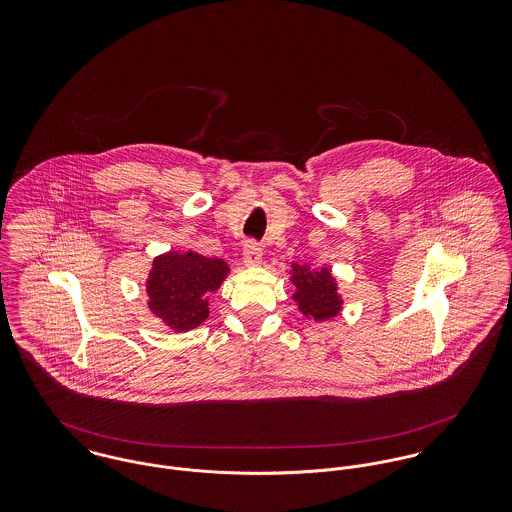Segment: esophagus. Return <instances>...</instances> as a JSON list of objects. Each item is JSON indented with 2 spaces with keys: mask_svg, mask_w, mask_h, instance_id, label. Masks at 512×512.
I'll return each mask as SVG.
<instances>
[{
  "mask_svg": "<svg viewBox=\"0 0 512 512\" xmlns=\"http://www.w3.org/2000/svg\"><path fill=\"white\" fill-rule=\"evenodd\" d=\"M242 260H244L246 266H258L262 262V244L256 242V240H248L244 244Z\"/></svg>",
  "mask_w": 512,
  "mask_h": 512,
  "instance_id": "esophagus-1",
  "label": "esophagus"
}]
</instances>
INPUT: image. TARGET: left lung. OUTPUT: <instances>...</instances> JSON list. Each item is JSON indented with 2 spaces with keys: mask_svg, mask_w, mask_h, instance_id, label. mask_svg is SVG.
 Wrapping results in <instances>:
<instances>
[{
  "mask_svg": "<svg viewBox=\"0 0 512 512\" xmlns=\"http://www.w3.org/2000/svg\"><path fill=\"white\" fill-rule=\"evenodd\" d=\"M295 295L301 311L313 319L333 317L341 309V301L335 292V282L329 270L311 272L307 266H293L292 276Z\"/></svg>",
  "mask_w": 512,
  "mask_h": 512,
  "instance_id": "1",
  "label": "left lung"
}]
</instances>
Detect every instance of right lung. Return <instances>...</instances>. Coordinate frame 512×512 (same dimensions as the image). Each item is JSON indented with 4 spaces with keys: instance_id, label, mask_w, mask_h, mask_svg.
<instances>
[{
    "instance_id": "1",
    "label": "right lung",
    "mask_w": 512,
    "mask_h": 512,
    "mask_svg": "<svg viewBox=\"0 0 512 512\" xmlns=\"http://www.w3.org/2000/svg\"><path fill=\"white\" fill-rule=\"evenodd\" d=\"M226 272L222 260L197 252L159 256L147 280V305L171 329L189 331L207 319V293L219 288Z\"/></svg>"
}]
</instances>
